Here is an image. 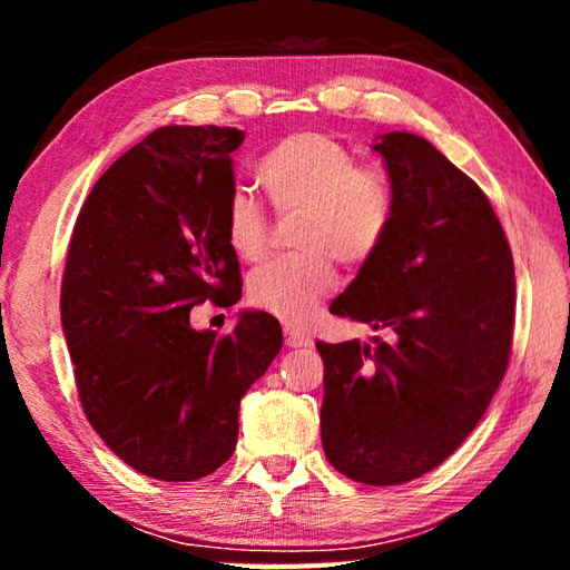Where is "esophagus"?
<instances>
[{
  "instance_id": "34e87169",
  "label": "esophagus",
  "mask_w": 570,
  "mask_h": 570,
  "mask_svg": "<svg viewBox=\"0 0 570 570\" xmlns=\"http://www.w3.org/2000/svg\"><path fill=\"white\" fill-rule=\"evenodd\" d=\"M286 336V346H292V350H298V346H312V336L304 334L302 330H296V326H286L284 330Z\"/></svg>"
}]
</instances>
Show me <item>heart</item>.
<instances>
[{"label": "heart", "instance_id": "obj_1", "mask_svg": "<svg viewBox=\"0 0 570 570\" xmlns=\"http://www.w3.org/2000/svg\"><path fill=\"white\" fill-rule=\"evenodd\" d=\"M258 178L278 214H304L296 230L302 254L276 258L248 278V296L282 322L308 324L336 288L340 258L364 264L382 246L392 226L394 198L387 178L360 168L342 142L322 132H296L278 140L258 160ZM268 216L246 188H236L226 204L228 246L246 262L268 250Z\"/></svg>", "mask_w": 570, "mask_h": 570}]
</instances>
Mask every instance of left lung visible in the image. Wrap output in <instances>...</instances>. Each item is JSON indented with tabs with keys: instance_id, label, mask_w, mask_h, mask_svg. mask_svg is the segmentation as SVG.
I'll list each match as a JSON object with an SVG mask.
<instances>
[{
	"instance_id": "1",
	"label": "left lung",
	"mask_w": 570,
	"mask_h": 570,
	"mask_svg": "<svg viewBox=\"0 0 570 570\" xmlns=\"http://www.w3.org/2000/svg\"><path fill=\"white\" fill-rule=\"evenodd\" d=\"M394 214L382 246L330 312L382 336L316 342L326 460L364 485H400L445 462L508 370L515 272L478 183L412 132L377 135Z\"/></svg>"
}]
</instances>
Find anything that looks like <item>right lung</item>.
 Returning <instances> with one entry per match:
<instances>
[{"instance_id": "1", "label": "right lung", "mask_w": 570, "mask_h": 570, "mask_svg": "<svg viewBox=\"0 0 570 570\" xmlns=\"http://www.w3.org/2000/svg\"><path fill=\"white\" fill-rule=\"evenodd\" d=\"M244 130L166 125L95 183L62 276V332L95 432L142 475L188 482L234 455L238 407L282 352V326L240 312L234 332L193 330L190 308L240 298L226 238Z\"/></svg>"}]
</instances>
